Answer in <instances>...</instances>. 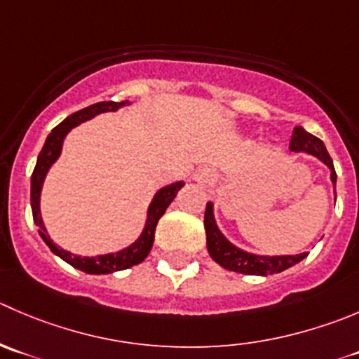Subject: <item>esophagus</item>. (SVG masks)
Listing matches in <instances>:
<instances>
[{
  "instance_id": "obj_1",
  "label": "esophagus",
  "mask_w": 359,
  "mask_h": 359,
  "mask_svg": "<svg viewBox=\"0 0 359 359\" xmlns=\"http://www.w3.org/2000/svg\"><path fill=\"white\" fill-rule=\"evenodd\" d=\"M194 179H196L198 182H203V184H207V182H210L212 179H214V175H212V172H210V170H207V168H201V170H198V173H196V175H194Z\"/></svg>"
}]
</instances>
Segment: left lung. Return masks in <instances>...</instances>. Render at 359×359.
<instances>
[{
    "label": "left lung",
    "instance_id": "8db88e82",
    "mask_svg": "<svg viewBox=\"0 0 359 359\" xmlns=\"http://www.w3.org/2000/svg\"><path fill=\"white\" fill-rule=\"evenodd\" d=\"M290 149L294 152H309V154L321 159L332 170V182H337L335 166H333L325 144L318 137L305 131L302 126H297L293 131V137H291ZM205 233H207V249L212 259L226 270L247 273V276L279 273L286 268L293 266L294 263H300L307 256V252L297 254V256H256V254L243 252L238 247L229 243L217 229V224L214 221V212H212V203H207V208H205Z\"/></svg>",
    "mask_w": 359,
    "mask_h": 359
}]
</instances>
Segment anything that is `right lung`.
I'll return each mask as SVG.
<instances>
[{"mask_svg": "<svg viewBox=\"0 0 359 359\" xmlns=\"http://www.w3.org/2000/svg\"><path fill=\"white\" fill-rule=\"evenodd\" d=\"M126 103L128 102H100L91 107H86V109L79 110V112L72 114L69 117H66V119L62 121L61 124H57V126L52 130V133L47 137L43 149H41L40 154H38L33 175H31V208H33V221L34 224L38 226V229H40L41 238L45 240V243H47L48 247H50L52 252L57 254V256L61 257V259H65L66 263H69L72 266L79 268V270H82V272L86 273H95V276H98V273H112L117 272V270H126V268L133 266V264L142 263V261L149 256V252H151L152 249V243H154V233L159 217L165 214L168 205L172 203L180 187L184 186L182 182H179L173 184V186L163 187V189L158 191V194H156L154 200H152L151 207H149V217L144 233H142L140 238H138L133 245L128 247V249H123L119 250V252L114 254H105V256L80 257L75 256V254H69L68 250L59 249L55 243H52L50 236L47 235V229H45L43 221H41L40 215V191L48 168H50V165L57 159L59 152H61V145L66 133H68L72 128L83 123V121L93 119V117L98 116V114L102 112H114V110L126 105Z\"/></svg>", "mask_w": 359, "mask_h": 359, "instance_id": "1", "label": "right lung"}]
</instances>
